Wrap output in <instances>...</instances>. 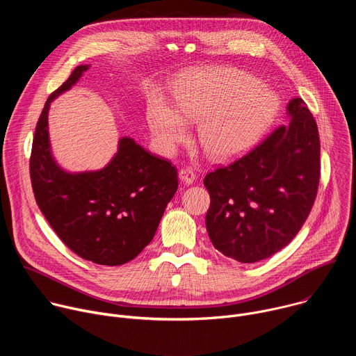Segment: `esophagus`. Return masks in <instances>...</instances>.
<instances>
[{
  "label": "esophagus",
  "mask_w": 356,
  "mask_h": 356,
  "mask_svg": "<svg viewBox=\"0 0 356 356\" xmlns=\"http://www.w3.org/2000/svg\"><path fill=\"white\" fill-rule=\"evenodd\" d=\"M179 177H180V180L184 183V184H193V181L195 180V173H194V170L191 169V168H188V166H186V168H181L180 170H179Z\"/></svg>",
  "instance_id": "esophagus-1"
}]
</instances>
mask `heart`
Instances as JSON below:
<instances>
[{
	"label": "heart",
	"mask_w": 356,
	"mask_h": 356,
	"mask_svg": "<svg viewBox=\"0 0 356 356\" xmlns=\"http://www.w3.org/2000/svg\"><path fill=\"white\" fill-rule=\"evenodd\" d=\"M277 99L246 72L218 67L193 77L175 94V108L165 99L150 107L149 124L169 149L188 136V122H200L198 140L214 158L242 154L273 120Z\"/></svg>",
	"instance_id": "obj_1"
}]
</instances>
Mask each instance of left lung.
I'll use <instances>...</instances> for the list:
<instances>
[{
	"label": "left lung",
	"instance_id": "left-lung-1",
	"mask_svg": "<svg viewBox=\"0 0 356 356\" xmlns=\"http://www.w3.org/2000/svg\"><path fill=\"white\" fill-rule=\"evenodd\" d=\"M289 125L276 128L229 166L204 177L216 249L242 264L283 249L307 220L320 181V136L307 104L293 98Z\"/></svg>",
	"mask_w": 356,
	"mask_h": 356
}]
</instances>
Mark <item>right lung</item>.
<instances>
[{
    "label": "right lung",
    "mask_w": 356,
    "mask_h": 356,
    "mask_svg": "<svg viewBox=\"0 0 356 356\" xmlns=\"http://www.w3.org/2000/svg\"><path fill=\"white\" fill-rule=\"evenodd\" d=\"M88 67L77 66L49 95L36 124L29 173L36 204L63 243L86 261L118 266L154 239L177 190V170L128 136L120 139L115 156L99 170L69 173L56 163L47 131L50 103Z\"/></svg>",
    "instance_id": "right-lung-1"
}]
</instances>
